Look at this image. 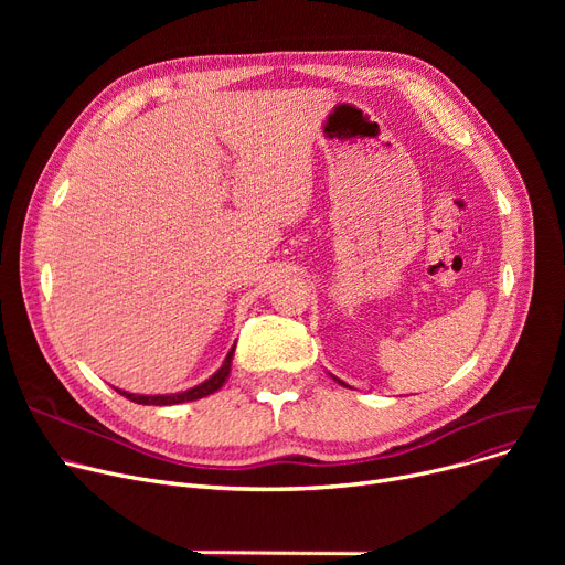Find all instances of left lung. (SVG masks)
Segmentation results:
<instances>
[{
  "instance_id": "1",
  "label": "left lung",
  "mask_w": 565,
  "mask_h": 565,
  "mask_svg": "<svg viewBox=\"0 0 565 565\" xmlns=\"http://www.w3.org/2000/svg\"><path fill=\"white\" fill-rule=\"evenodd\" d=\"M339 382H341V380H339ZM341 384H343V382H341Z\"/></svg>"
}]
</instances>
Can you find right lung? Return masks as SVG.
Listing matches in <instances>:
<instances>
[{
	"mask_svg": "<svg viewBox=\"0 0 565 565\" xmlns=\"http://www.w3.org/2000/svg\"><path fill=\"white\" fill-rule=\"evenodd\" d=\"M233 350H235V348H231V352L226 354L224 364L220 366V371H217L215 375H211L205 382L196 384V387H192V390H188V392L167 394V396H141V394H128V392H121V390H116V392L121 394V396H126V398L132 401V403H139V405H178V403H188V401H196V398H203V396H211V394H215V392L222 387V384H224L226 377H228V373H231Z\"/></svg>",
	"mask_w": 565,
	"mask_h": 565,
	"instance_id": "obj_1",
	"label": "right lung"
}]
</instances>
